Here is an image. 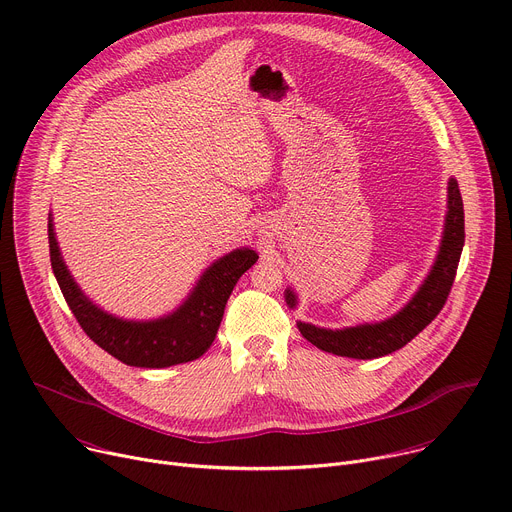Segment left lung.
I'll list each match as a JSON object with an SVG mask.
<instances>
[{
  "mask_svg": "<svg viewBox=\"0 0 512 512\" xmlns=\"http://www.w3.org/2000/svg\"><path fill=\"white\" fill-rule=\"evenodd\" d=\"M463 241H466V230H463V202L455 177H449L447 214L439 253L429 275L425 277V282L414 292L408 304L386 320L363 322L345 329H324L314 327L310 322H298L302 337L322 351L351 359H376L402 349L441 312L455 280ZM284 296L288 306L296 308L298 296L294 294V290L288 288Z\"/></svg>",
  "mask_w": 512,
  "mask_h": 512,
  "instance_id": "8db88e82",
  "label": "left lung"
}]
</instances>
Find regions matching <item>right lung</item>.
I'll use <instances>...</instances> for the list:
<instances>
[{
    "instance_id": "add662e5",
    "label": "right lung",
    "mask_w": 512,
    "mask_h": 512,
    "mask_svg": "<svg viewBox=\"0 0 512 512\" xmlns=\"http://www.w3.org/2000/svg\"><path fill=\"white\" fill-rule=\"evenodd\" d=\"M49 249L59 288L85 335L118 361L149 369L171 367L204 355L216 339L232 288L259 259L249 247L230 251L206 267L188 298L173 312L151 320H126L102 310L77 286L57 243L53 214H49Z\"/></svg>"
}]
</instances>
